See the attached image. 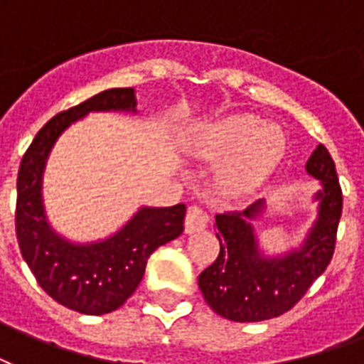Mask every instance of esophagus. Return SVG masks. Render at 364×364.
<instances>
[{
    "mask_svg": "<svg viewBox=\"0 0 364 364\" xmlns=\"http://www.w3.org/2000/svg\"><path fill=\"white\" fill-rule=\"evenodd\" d=\"M209 213L205 211L203 207L199 205H192L188 209V215H186V234H196V232H201L207 228L209 224Z\"/></svg>",
    "mask_w": 364,
    "mask_h": 364,
    "instance_id": "obj_1",
    "label": "esophagus"
}]
</instances>
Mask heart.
<instances>
[{
	"mask_svg": "<svg viewBox=\"0 0 364 364\" xmlns=\"http://www.w3.org/2000/svg\"><path fill=\"white\" fill-rule=\"evenodd\" d=\"M188 149L207 159L230 157L224 165V182L234 190H250L263 182L284 153V136L253 117H232L198 128Z\"/></svg>",
	"mask_w": 364,
	"mask_h": 364,
	"instance_id": "obj_1",
	"label": "heart"
}]
</instances>
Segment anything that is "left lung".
I'll use <instances>...</instances> for the list:
<instances>
[{"instance_id":"8db88e82","label":"left lung","mask_w":364,"mask_h":364,"mask_svg":"<svg viewBox=\"0 0 364 364\" xmlns=\"http://www.w3.org/2000/svg\"><path fill=\"white\" fill-rule=\"evenodd\" d=\"M305 171L321 180L322 188L313 198L318 203L315 224L296 250L274 257L263 253L253 220L264 211V199L245 211L215 217L220 253L198 282L217 315L234 322H261L284 315L330 264L343 198L334 161L322 144L309 157Z\"/></svg>"}]
</instances>
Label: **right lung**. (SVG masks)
I'll return each mask as SVG.
<instances>
[{
	"label": "right lung",
	"mask_w": 364,
	"mask_h": 364,
	"mask_svg": "<svg viewBox=\"0 0 364 364\" xmlns=\"http://www.w3.org/2000/svg\"><path fill=\"white\" fill-rule=\"evenodd\" d=\"M136 103L134 88H111L55 114L36 134L18 168L15 226L23 259L49 297L82 315H105L124 305L141 282L149 255L184 232V203L141 207L113 236L90 244L68 242L48 223L43 171L59 136L88 113H136Z\"/></svg>",
	"instance_id": "right-lung-1"
}]
</instances>
